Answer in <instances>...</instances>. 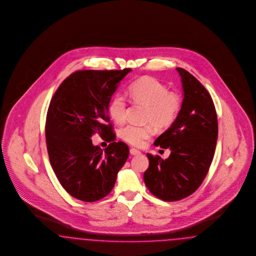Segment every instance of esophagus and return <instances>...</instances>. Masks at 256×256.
Here are the masks:
<instances>
[{
	"label": "esophagus",
	"mask_w": 256,
	"mask_h": 256,
	"mask_svg": "<svg viewBox=\"0 0 256 256\" xmlns=\"http://www.w3.org/2000/svg\"><path fill=\"white\" fill-rule=\"evenodd\" d=\"M130 152L132 155H139V154H141V152L140 150H136V148H130Z\"/></svg>",
	"instance_id": "esophagus-1"
}]
</instances>
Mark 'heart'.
I'll return each instance as SVG.
<instances>
[{"instance_id":"obj_1","label":"heart","mask_w":256,"mask_h":256,"mask_svg":"<svg viewBox=\"0 0 256 256\" xmlns=\"http://www.w3.org/2000/svg\"><path fill=\"white\" fill-rule=\"evenodd\" d=\"M128 93L134 102L148 106L144 121L157 130H166L174 124L181 112L183 100L178 92H168V86L152 77H144L133 82ZM126 100L122 94L113 96L108 104V114L115 123H123L126 115ZM150 124H128L120 128L119 135L126 143L142 146L152 135Z\"/></svg>"}]
</instances>
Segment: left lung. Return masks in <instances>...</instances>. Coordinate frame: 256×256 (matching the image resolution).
I'll list each match as a JSON object with an SVG mask.
<instances>
[{
	"instance_id": "1",
	"label": "left lung",
	"mask_w": 256,
	"mask_h": 256,
	"mask_svg": "<svg viewBox=\"0 0 256 256\" xmlns=\"http://www.w3.org/2000/svg\"><path fill=\"white\" fill-rule=\"evenodd\" d=\"M184 99L174 124L154 142L170 148L168 159L148 154V168L144 181L157 198L179 201L192 194L203 183L214 156L218 121L214 104L204 86L194 75L177 68Z\"/></svg>"
}]
</instances>
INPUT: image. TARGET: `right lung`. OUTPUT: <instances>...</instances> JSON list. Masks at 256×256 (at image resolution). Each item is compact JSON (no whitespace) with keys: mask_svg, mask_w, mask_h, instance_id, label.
I'll return each instance as SVG.
<instances>
[{"mask_svg":"<svg viewBox=\"0 0 256 256\" xmlns=\"http://www.w3.org/2000/svg\"><path fill=\"white\" fill-rule=\"evenodd\" d=\"M130 72L77 70L52 97L46 121L50 161L62 186L78 200L95 202L108 194L128 157V144L114 142L108 104ZM94 132L111 143L104 151L92 144Z\"/></svg>","mask_w":256,"mask_h":256,"instance_id":"obj_1","label":"right lung"}]
</instances>
